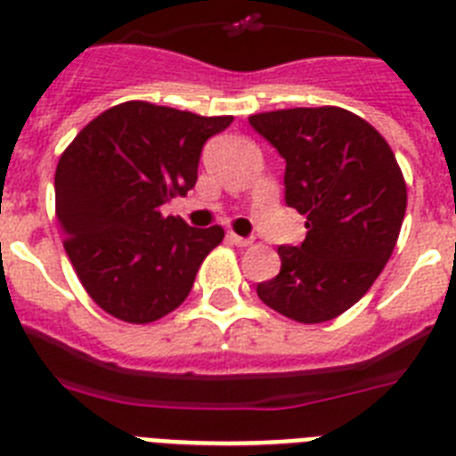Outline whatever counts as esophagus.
I'll return each mask as SVG.
<instances>
[{
	"label": "esophagus",
	"mask_w": 456,
	"mask_h": 456,
	"mask_svg": "<svg viewBox=\"0 0 456 456\" xmlns=\"http://www.w3.org/2000/svg\"><path fill=\"white\" fill-rule=\"evenodd\" d=\"M231 242L235 244V247H251V244H254V240H251V237H240V235H235V232H231Z\"/></svg>",
	"instance_id": "34e87169"
}]
</instances>
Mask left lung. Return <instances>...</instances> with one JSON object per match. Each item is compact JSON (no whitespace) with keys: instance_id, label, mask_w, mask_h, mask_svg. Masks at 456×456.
I'll return each mask as SVG.
<instances>
[{"instance_id":"left-lung-1","label":"left lung","mask_w":456,"mask_h":456,"mask_svg":"<svg viewBox=\"0 0 456 456\" xmlns=\"http://www.w3.org/2000/svg\"><path fill=\"white\" fill-rule=\"evenodd\" d=\"M248 124L286 159V202L306 216L299 247L256 293L290 321L316 325L355 305L390 260L406 214V182L387 140L337 106L258 112Z\"/></svg>"}]
</instances>
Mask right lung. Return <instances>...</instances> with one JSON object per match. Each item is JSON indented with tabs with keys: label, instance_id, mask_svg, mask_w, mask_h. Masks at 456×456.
<instances>
[{
	"label": "right lung",
	"instance_id": "right-lung-1",
	"mask_svg": "<svg viewBox=\"0 0 456 456\" xmlns=\"http://www.w3.org/2000/svg\"><path fill=\"white\" fill-rule=\"evenodd\" d=\"M231 122L126 101L94 117L64 150L54 212L77 279L106 314L147 325L189 297L224 228H191L161 208L196 186L202 145Z\"/></svg>",
	"mask_w": 456,
	"mask_h": 456
}]
</instances>
